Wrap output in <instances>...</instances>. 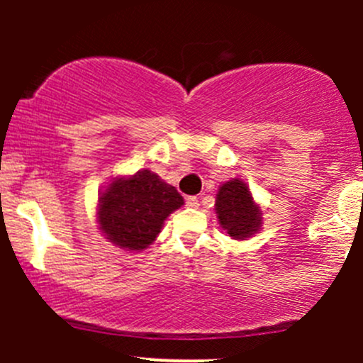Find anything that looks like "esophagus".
<instances>
[{"instance_id": "34e87169", "label": "esophagus", "mask_w": 363, "mask_h": 363, "mask_svg": "<svg viewBox=\"0 0 363 363\" xmlns=\"http://www.w3.org/2000/svg\"><path fill=\"white\" fill-rule=\"evenodd\" d=\"M186 205H188V207H191V208H196L200 205V202H199V199H196V196H188V199H186Z\"/></svg>"}]
</instances>
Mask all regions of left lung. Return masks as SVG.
I'll return each mask as SVG.
<instances>
[{"label": "left lung", "mask_w": 363, "mask_h": 363, "mask_svg": "<svg viewBox=\"0 0 363 363\" xmlns=\"http://www.w3.org/2000/svg\"><path fill=\"white\" fill-rule=\"evenodd\" d=\"M216 212L223 228L233 239H247L258 232L262 225V212L252 202V196L239 179L225 182L216 196Z\"/></svg>", "instance_id": "1"}]
</instances>
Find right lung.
<instances>
[{
  "mask_svg": "<svg viewBox=\"0 0 363 363\" xmlns=\"http://www.w3.org/2000/svg\"><path fill=\"white\" fill-rule=\"evenodd\" d=\"M184 203L174 186L142 170L133 177L116 179L100 196V228L116 246L145 250L161 232L168 214Z\"/></svg>",
  "mask_w": 363,
  "mask_h": 363,
  "instance_id": "obj_1",
  "label": "right lung"
}]
</instances>
